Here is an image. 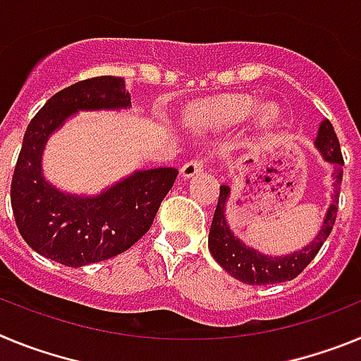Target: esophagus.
Masks as SVG:
<instances>
[{"mask_svg":"<svg viewBox=\"0 0 361 361\" xmlns=\"http://www.w3.org/2000/svg\"><path fill=\"white\" fill-rule=\"evenodd\" d=\"M204 168H206V157H197V159H191L190 162H186V164L180 168V173H183V177L190 178L193 177V175L204 171Z\"/></svg>","mask_w":361,"mask_h":361,"instance_id":"1","label":"esophagus"}]
</instances>
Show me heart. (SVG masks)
I'll list each match as a JSON object with an SVG mask.
<instances>
[{
  "label": "heart",
  "instance_id": "heart-1",
  "mask_svg": "<svg viewBox=\"0 0 361 361\" xmlns=\"http://www.w3.org/2000/svg\"><path fill=\"white\" fill-rule=\"evenodd\" d=\"M257 111V103L253 99L247 97H229L216 101V103L206 104L197 110V117L202 123L212 124V126H231V124L244 123L245 119H250ZM279 111L275 106H262L257 111V119L260 121L262 126H269L271 123H275Z\"/></svg>",
  "mask_w": 361,
  "mask_h": 361
}]
</instances>
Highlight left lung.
Segmentation results:
<instances>
[{"mask_svg":"<svg viewBox=\"0 0 361 361\" xmlns=\"http://www.w3.org/2000/svg\"><path fill=\"white\" fill-rule=\"evenodd\" d=\"M314 146L320 149L322 157L329 164H333L334 193L331 195L333 202L325 213L320 231H318L317 237L312 238V242H309L302 250L293 251L289 255L273 257V255H264L255 247L245 245L240 238L235 237V233L229 229L228 220H226V202L231 195V190H229V186H220L219 202H216L212 229H209L208 247L213 258L222 266V269L228 271L233 279L250 283V286H267V283L288 282V280L296 279L309 266L312 258L317 257L324 242L331 235L334 220H336L338 195H340L343 175L342 149H340V142H338L331 121L325 119L320 123Z\"/></svg>","mask_w":361,"mask_h":361,"instance_id":"obj_1","label":"left lung"}]
</instances>
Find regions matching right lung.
<instances>
[{
    "label": "right lung",
    "mask_w": 361,
    "mask_h": 361,
    "mask_svg": "<svg viewBox=\"0 0 361 361\" xmlns=\"http://www.w3.org/2000/svg\"><path fill=\"white\" fill-rule=\"evenodd\" d=\"M123 78L79 81L44 103L28 124L11 184L16 226L32 250L68 267L101 262L130 250L152 228L171 190L175 168L139 170L99 195H70L44 180L47 141L79 110L130 108Z\"/></svg>",
    "instance_id": "right-lung-1"
}]
</instances>
